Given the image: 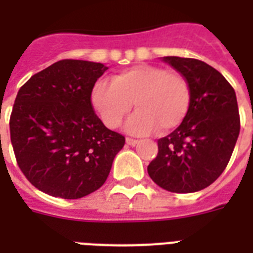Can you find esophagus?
<instances>
[{
  "mask_svg": "<svg viewBox=\"0 0 253 253\" xmlns=\"http://www.w3.org/2000/svg\"><path fill=\"white\" fill-rule=\"evenodd\" d=\"M125 141H126V143H128L129 146H135L137 145V143H138V139H133V138H129V137H126V139H125Z\"/></svg>",
  "mask_w": 253,
  "mask_h": 253,
  "instance_id": "34e87169",
  "label": "esophagus"
}]
</instances>
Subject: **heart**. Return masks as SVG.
Masks as SVG:
<instances>
[{
	"mask_svg": "<svg viewBox=\"0 0 253 253\" xmlns=\"http://www.w3.org/2000/svg\"><path fill=\"white\" fill-rule=\"evenodd\" d=\"M191 90L181 74L164 67L135 64L120 71L112 81L101 80L91 90V104L110 129L118 128L130 112L126 123L131 134L145 135L154 130L159 134L177 128L187 115Z\"/></svg>",
	"mask_w": 253,
	"mask_h": 253,
	"instance_id": "heart-1",
	"label": "heart"
}]
</instances>
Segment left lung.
Listing matches in <instances>:
<instances>
[{
	"label": "left lung",
	"instance_id": "left-lung-1",
	"mask_svg": "<svg viewBox=\"0 0 253 253\" xmlns=\"http://www.w3.org/2000/svg\"><path fill=\"white\" fill-rule=\"evenodd\" d=\"M163 60L186 79L191 102L178 128L158 141L159 151L147 172L170 193H195L213 183L230 160L241 129L237 95L226 79L202 60Z\"/></svg>",
	"mask_w": 253,
	"mask_h": 253
}]
</instances>
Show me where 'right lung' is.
<instances>
[{"instance_id": "obj_1", "label": "right lung", "mask_w": 253, "mask_h": 253, "mask_svg": "<svg viewBox=\"0 0 253 253\" xmlns=\"http://www.w3.org/2000/svg\"><path fill=\"white\" fill-rule=\"evenodd\" d=\"M108 67L63 59L33 75L10 116L16 163L33 186L79 199L106 182L125 137L104 126L91 106L94 84Z\"/></svg>"}]
</instances>
